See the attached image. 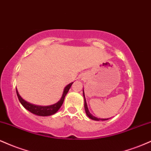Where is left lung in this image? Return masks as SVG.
I'll return each mask as SVG.
<instances>
[{
	"label": "left lung",
	"instance_id": "1",
	"mask_svg": "<svg viewBox=\"0 0 151 151\" xmlns=\"http://www.w3.org/2000/svg\"><path fill=\"white\" fill-rule=\"evenodd\" d=\"M83 95H84V109H85L86 114V115H87L88 116H89V117L90 118V119H93V120H95V121H100V120H101V121H105V120H107V119H98V118L93 116V115H91V114H90L89 109H88V108H87V104H86V99H85V96H84V91H83Z\"/></svg>",
	"mask_w": 151,
	"mask_h": 151
}]
</instances>
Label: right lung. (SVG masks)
Masks as SVG:
<instances>
[{"instance_id":"right-lung-1","label":"right lung","mask_w":151,"mask_h":151,"mask_svg":"<svg viewBox=\"0 0 151 151\" xmlns=\"http://www.w3.org/2000/svg\"><path fill=\"white\" fill-rule=\"evenodd\" d=\"M72 84H73V82L70 83V84H69L65 88L61 99H60L58 103L55 104L51 105V106H36L34 104H31L25 101L23 99L21 98V96L19 95L18 91L17 89H16V93H17V96H18L19 101H20V103H21V104L27 110H28L29 111L31 112V113L35 114V115L42 116H50V115H52L54 114H55L59 109H60V107L62 106V104H63L66 94H67V92H68V91L70 90L71 86L72 85Z\"/></svg>"}]
</instances>
